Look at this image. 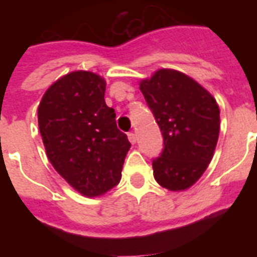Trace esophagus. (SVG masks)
<instances>
[{
  "instance_id": "esophagus-1",
  "label": "esophagus",
  "mask_w": 257,
  "mask_h": 257,
  "mask_svg": "<svg viewBox=\"0 0 257 257\" xmlns=\"http://www.w3.org/2000/svg\"><path fill=\"white\" fill-rule=\"evenodd\" d=\"M128 139H129V142L132 143V145H135V143H136V140H138V138H136V134H134V132H129Z\"/></svg>"
}]
</instances>
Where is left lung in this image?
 Returning <instances> with one entry per match:
<instances>
[{
    "instance_id": "8db88e82",
    "label": "left lung",
    "mask_w": 257,
    "mask_h": 257,
    "mask_svg": "<svg viewBox=\"0 0 257 257\" xmlns=\"http://www.w3.org/2000/svg\"><path fill=\"white\" fill-rule=\"evenodd\" d=\"M140 90L164 138L160 157L153 160L154 178L172 191L189 189L213 157L220 117L208 90L175 70H160L140 82Z\"/></svg>"
}]
</instances>
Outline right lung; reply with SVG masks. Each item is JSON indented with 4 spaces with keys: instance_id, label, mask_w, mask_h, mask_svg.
Masks as SVG:
<instances>
[{
    "instance_id": "obj_1",
    "label": "right lung",
    "mask_w": 257,
    "mask_h": 257,
    "mask_svg": "<svg viewBox=\"0 0 257 257\" xmlns=\"http://www.w3.org/2000/svg\"><path fill=\"white\" fill-rule=\"evenodd\" d=\"M106 82L89 71H74L45 92L38 126L47 156L58 173L86 197H97L121 180L131 143L117 128L104 101Z\"/></svg>"
}]
</instances>
